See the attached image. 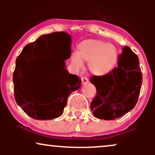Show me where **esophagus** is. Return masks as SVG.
<instances>
[{"mask_svg":"<svg viewBox=\"0 0 155 155\" xmlns=\"http://www.w3.org/2000/svg\"><path fill=\"white\" fill-rule=\"evenodd\" d=\"M81 83L84 84H87L89 81L88 78L86 77V76H82V77L81 78Z\"/></svg>","mask_w":155,"mask_h":155,"instance_id":"esophagus-1","label":"esophagus"}]
</instances>
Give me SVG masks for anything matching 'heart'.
I'll return each instance as SVG.
<instances>
[{
	"mask_svg": "<svg viewBox=\"0 0 155 155\" xmlns=\"http://www.w3.org/2000/svg\"><path fill=\"white\" fill-rule=\"evenodd\" d=\"M119 51L116 46L98 39H87L77 47V54L71 56V64L76 71L82 68L83 62H89L88 67L92 74L104 76L117 66Z\"/></svg>",
	"mask_w": 155,
	"mask_h": 155,
	"instance_id": "1",
	"label": "heart"
}]
</instances>
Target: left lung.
<instances>
[{
	"instance_id": "obj_1",
	"label": "left lung",
	"mask_w": 155,
	"mask_h": 155,
	"mask_svg": "<svg viewBox=\"0 0 155 155\" xmlns=\"http://www.w3.org/2000/svg\"><path fill=\"white\" fill-rule=\"evenodd\" d=\"M95 97L91 110L95 117L111 120L132 110L138 102L142 84V73L138 56L128 47L120 54L118 66L104 76H92Z\"/></svg>"
}]
</instances>
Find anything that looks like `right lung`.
Returning a JSON list of instances; mask_svg holds the SVG:
<instances>
[{"mask_svg":"<svg viewBox=\"0 0 155 155\" xmlns=\"http://www.w3.org/2000/svg\"><path fill=\"white\" fill-rule=\"evenodd\" d=\"M70 35L54 32L40 36L27 44L16 60L13 74L17 104L35 120H52L61 116L72 92L81 86V79L65 68L64 60L70 58ZM63 57L49 59L40 65L35 57Z\"/></svg>","mask_w":155,"mask_h":155,"instance_id":"add662e5","label":"right lung"}]
</instances>
